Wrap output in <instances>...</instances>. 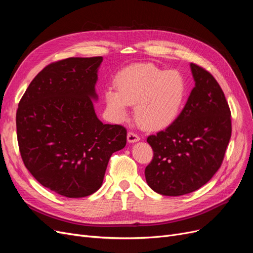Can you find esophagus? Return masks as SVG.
Segmentation results:
<instances>
[{
	"label": "esophagus",
	"mask_w": 253,
	"mask_h": 253,
	"mask_svg": "<svg viewBox=\"0 0 253 253\" xmlns=\"http://www.w3.org/2000/svg\"><path fill=\"white\" fill-rule=\"evenodd\" d=\"M140 140V137L137 135L136 133H134V132H128L127 133V141L128 142H137V141H139Z\"/></svg>",
	"instance_id": "obj_1"
}]
</instances>
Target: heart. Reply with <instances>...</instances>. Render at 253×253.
Here are the masks:
<instances>
[{
	"instance_id": "1",
	"label": "heart",
	"mask_w": 253,
	"mask_h": 253,
	"mask_svg": "<svg viewBox=\"0 0 253 253\" xmlns=\"http://www.w3.org/2000/svg\"><path fill=\"white\" fill-rule=\"evenodd\" d=\"M116 87L104 91L106 108L113 120L124 121L128 106H134L139 126L158 131L178 118L186 103L188 84L183 75L153 64L139 63L126 67L115 79Z\"/></svg>"
}]
</instances>
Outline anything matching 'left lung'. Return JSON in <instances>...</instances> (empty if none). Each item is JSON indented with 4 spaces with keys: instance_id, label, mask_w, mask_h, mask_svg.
I'll use <instances>...</instances> for the list:
<instances>
[{
    "instance_id": "left-lung-1",
    "label": "left lung",
    "mask_w": 253,
    "mask_h": 253,
    "mask_svg": "<svg viewBox=\"0 0 253 253\" xmlns=\"http://www.w3.org/2000/svg\"><path fill=\"white\" fill-rule=\"evenodd\" d=\"M195 86L171 126L148 137L154 156L144 171L155 192L179 196L200 189L217 172L231 137V112L215 78L191 63Z\"/></svg>"
}]
</instances>
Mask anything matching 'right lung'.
Segmentation results:
<instances>
[{
    "instance_id": "1",
    "label": "right lung",
    "mask_w": 253,
    "mask_h": 253,
    "mask_svg": "<svg viewBox=\"0 0 253 253\" xmlns=\"http://www.w3.org/2000/svg\"><path fill=\"white\" fill-rule=\"evenodd\" d=\"M102 60L50 63L30 82L17 111L23 163L42 186L66 197L95 193L112 154L126 144V127L103 125L91 101Z\"/></svg>"
}]
</instances>
